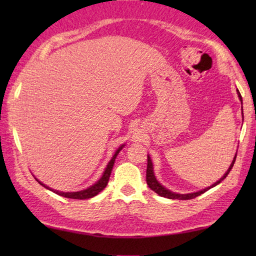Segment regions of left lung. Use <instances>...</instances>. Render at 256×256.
I'll use <instances>...</instances> for the list:
<instances>
[{
  "mask_svg": "<svg viewBox=\"0 0 256 256\" xmlns=\"http://www.w3.org/2000/svg\"><path fill=\"white\" fill-rule=\"evenodd\" d=\"M238 97H240V102H242V96H240V92H238ZM236 156H237V154H236ZM236 156H235V158H234L232 162V164H230V167H229V170H227L226 174H224L218 182H216V183H214V185H212V186H210V188H206L202 190H198V192H196V193H190V194H177V193H174V192H170V190L164 188L162 185H160V184L158 183V182H157V180H156L154 175L152 162H151V159H150V157L148 156V164H146V184H148V186H149V188H150L151 190H154V192L157 193V194H159L160 196H164V198H172V200H190V198H196V196H201V194L206 192L208 190H210L211 188H214V186L218 185V184L220 183V182H222L224 178H226L229 172H230L232 168V166H234V164H235Z\"/></svg>",
  "mask_w": 256,
  "mask_h": 256,
  "instance_id": "left-lung-1",
  "label": "left lung"
}]
</instances>
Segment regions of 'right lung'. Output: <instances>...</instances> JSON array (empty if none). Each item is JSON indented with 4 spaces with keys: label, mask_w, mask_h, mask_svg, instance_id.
<instances>
[{
    "label": "right lung",
    "mask_w": 256,
    "mask_h": 256,
    "mask_svg": "<svg viewBox=\"0 0 256 256\" xmlns=\"http://www.w3.org/2000/svg\"><path fill=\"white\" fill-rule=\"evenodd\" d=\"M123 148V146H120V148L116 151L115 154L112 156V158L110 162H108L107 167L105 172H104V175L102 176V178L99 180L96 184H94L92 186H90V188H86L84 190H79V192H68V193H64V192H58V190H50V188H47L46 185H44L42 183H40V180H37L38 183L40 185L44 186L46 188H50V190H53L54 193L58 194L60 196H64V198H76V200H86V198H94V196H97L99 192H102V190L106 188V185L108 184V180H110V172L112 170V166H114V162H115V159H116V156L118 154V152L120 151V149Z\"/></svg>",
    "instance_id": "1"
}]
</instances>
